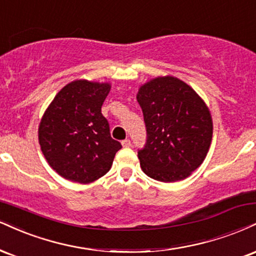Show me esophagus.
Here are the masks:
<instances>
[{"label": "esophagus", "instance_id": "1", "mask_svg": "<svg viewBox=\"0 0 256 256\" xmlns=\"http://www.w3.org/2000/svg\"><path fill=\"white\" fill-rule=\"evenodd\" d=\"M122 146H124V148H128V146H131V140L126 138V140L122 142Z\"/></svg>", "mask_w": 256, "mask_h": 256}]
</instances>
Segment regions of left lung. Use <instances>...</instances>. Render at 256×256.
<instances>
[{"instance_id": "left-lung-1", "label": "left lung", "mask_w": 256, "mask_h": 256, "mask_svg": "<svg viewBox=\"0 0 256 256\" xmlns=\"http://www.w3.org/2000/svg\"><path fill=\"white\" fill-rule=\"evenodd\" d=\"M137 101L146 142L138 149L142 170L162 182L184 180L204 161L212 119L204 101L181 80L166 76L142 86Z\"/></svg>"}]
</instances>
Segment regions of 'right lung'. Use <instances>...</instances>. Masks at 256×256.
<instances>
[{
	"mask_svg": "<svg viewBox=\"0 0 256 256\" xmlns=\"http://www.w3.org/2000/svg\"><path fill=\"white\" fill-rule=\"evenodd\" d=\"M108 83L74 81L54 96L39 126V143L60 176L89 184L110 169L122 144L110 137L101 113Z\"/></svg>",
	"mask_w": 256,
	"mask_h": 256,
	"instance_id": "1",
	"label": "right lung"
}]
</instances>
